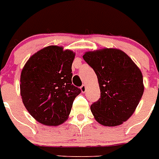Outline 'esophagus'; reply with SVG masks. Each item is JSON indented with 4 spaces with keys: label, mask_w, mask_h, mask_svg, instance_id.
<instances>
[{
    "label": "esophagus",
    "mask_w": 159,
    "mask_h": 159,
    "mask_svg": "<svg viewBox=\"0 0 159 159\" xmlns=\"http://www.w3.org/2000/svg\"><path fill=\"white\" fill-rule=\"evenodd\" d=\"M85 90H86V85H82L81 86V91L82 93H85Z\"/></svg>",
    "instance_id": "obj_1"
}]
</instances>
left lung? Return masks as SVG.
Wrapping results in <instances>:
<instances>
[{
	"instance_id": "1",
	"label": "left lung",
	"mask_w": 159,
	"mask_h": 159,
	"mask_svg": "<svg viewBox=\"0 0 159 159\" xmlns=\"http://www.w3.org/2000/svg\"><path fill=\"white\" fill-rule=\"evenodd\" d=\"M83 58L94 70L101 97L90 106L96 121L116 126L129 119L144 92L142 72L123 51L102 49L86 52Z\"/></svg>"
}]
</instances>
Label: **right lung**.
Returning a JSON list of instances; mask_svg holds the SVG:
<instances>
[{"mask_svg":"<svg viewBox=\"0 0 159 159\" xmlns=\"http://www.w3.org/2000/svg\"><path fill=\"white\" fill-rule=\"evenodd\" d=\"M75 53L50 45L27 61L20 74V95L30 115L45 125H58L68 118L81 93L72 84Z\"/></svg>","mask_w":159,"mask_h":159,"instance_id":"right-lung-1","label":"right lung"}]
</instances>
